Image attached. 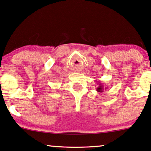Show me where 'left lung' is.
I'll return each mask as SVG.
<instances>
[{
	"label": "left lung",
	"instance_id": "1",
	"mask_svg": "<svg viewBox=\"0 0 151 151\" xmlns=\"http://www.w3.org/2000/svg\"><path fill=\"white\" fill-rule=\"evenodd\" d=\"M98 84V87H96V91H97L98 92H102L104 91V85H101V83H99H99H97ZM105 89H106V87H105Z\"/></svg>",
	"mask_w": 151,
	"mask_h": 151
}]
</instances>
